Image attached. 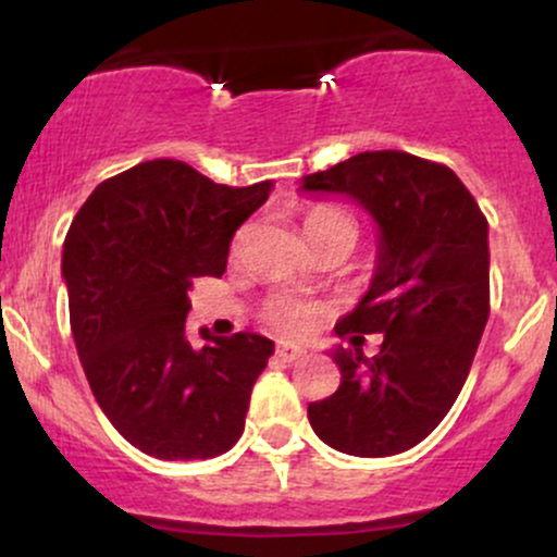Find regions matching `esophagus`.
Here are the masks:
<instances>
[{"label": "esophagus", "instance_id": "34e87169", "mask_svg": "<svg viewBox=\"0 0 557 557\" xmlns=\"http://www.w3.org/2000/svg\"><path fill=\"white\" fill-rule=\"evenodd\" d=\"M274 354H277V359H280V361L293 363V361H298L300 356H306V350H304V348H298V345L280 343V345H277V350H274Z\"/></svg>", "mask_w": 557, "mask_h": 557}]
</instances>
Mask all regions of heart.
Returning a JSON list of instances; mask_svg holds the SVG:
<instances>
[{"label":"heart","mask_w":557,"mask_h":557,"mask_svg":"<svg viewBox=\"0 0 557 557\" xmlns=\"http://www.w3.org/2000/svg\"><path fill=\"white\" fill-rule=\"evenodd\" d=\"M332 222H350V216L343 209L332 207V203H317L306 212L304 230L306 235L314 233V230L332 225ZM354 225V222H350ZM322 314V306L314 298L298 296V293H274L272 298H267L261 304V322L267 327L285 337H300L311 330V324L317 322V317Z\"/></svg>","instance_id":"heart-1"}]
</instances>
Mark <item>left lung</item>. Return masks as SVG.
<instances>
[{"label":"left lung","instance_id":"left-lung-1","mask_svg":"<svg viewBox=\"0 0 557 557\" xmlns=\"http://www.w3.org/2000/svg\"><path fill=\"white\" fill-rule=\"evenodd\" d=\"M304 190L345 194L382 230L380 264L335 332L380 354L335 350L341 387L309 403L335 450L382 458L419 445L461 393L490 317L487 216L447 164L406 151H363L304 177Z\"/></svg>","mask_w":557,"mask_h":557}]
</instances>
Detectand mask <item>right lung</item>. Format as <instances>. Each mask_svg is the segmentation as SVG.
I'll return each mask as SVG.
<instances>
[{
    "label": "right lung",
    "mask_w": 557,
    "mask_h": 557,
    "mask_svg": "<svg viewBox=\"0 0 557 557\" xmlns=\"http://www.w3.org/2000/svg\"><path fill=\"white\" fill-rule=\"evenodd\" d=\"M272 181L233 188L177 159H151L94 188L67 230L70 330L101 411L162 461H207L238 443L274 343L185 332L196 277H220L235 230Z\"/></svg>",
    "instance_id": "obj_1"
}]
</instances>
